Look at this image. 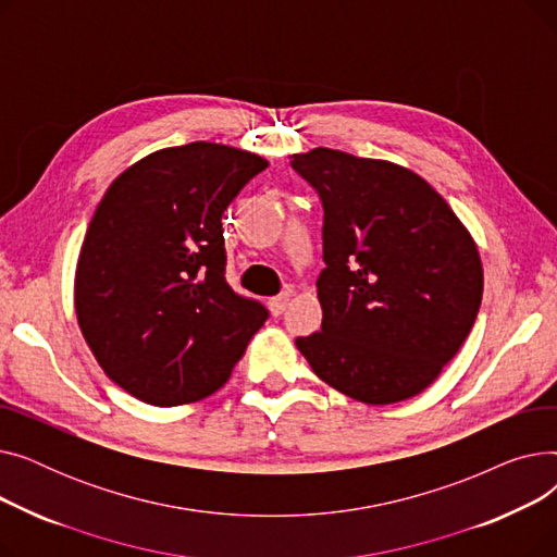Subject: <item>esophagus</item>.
I'll use <instances>...</instances> for the list:
<instances>
[{
    "label": "esophagus",
    "instance_id": "34e87169",
    "mask_svg": "<svg viewBox=\"0 0 557 557\" xmlns=\"http://www.w3.org/2000/svg\"><path fill=\"white\" fill-rule=\"evenodd\" d=\"M288 300H290V294H288V290H284V294H280V296H275V298H271L269 307H271L273 315H280V313L286 309Z\"/></svg>",
    "mask_w": 557,
    "mask_h": 557
}]
</instances>
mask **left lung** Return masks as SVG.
I'll use <instances>...</instances> for the list:
<instances>
[{
  "label": "left lung",
  "mask_w": 557,
  "mask_h": 557,
  "mask_svg": "<svg viewBox=\"0 0 557 557\" xmlns=\"http://www.w3.org/2000/svg\"><path fill=\"white\" fill-rule=\"evenodd\" d=\"M290 166L323 202V325L296 345L332 388L366 404L422 393L470 336L483 269L470 232L418 173L313 149Z\"/></svg>",
  "instance_id": "left-lung-1"
}]
</instances>
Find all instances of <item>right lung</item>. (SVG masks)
Returning <instances> with one entry per match:
<instances>
[{"instance_id":"1","label":"right lung","mask_w":557,"mask_h":557,"mask_svg":"<svg viewBox=\"0 0 557 557\" xmlns=\"http://www.w3.org/2000/svg\"><path fill=\"white\" fill-rule=\"evenodd\" d=\"M269 162L191 141L146 156L106 191L85 232L74 302L106 374L178 406L219 391L269 309L225 280L221 216Z\"/></svg>"}]
</instances>
